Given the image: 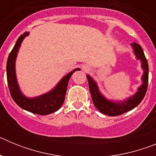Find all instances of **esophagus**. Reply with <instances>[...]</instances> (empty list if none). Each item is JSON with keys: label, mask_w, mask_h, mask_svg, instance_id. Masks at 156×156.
I'll list each match as a JSON object with an SVG mask.
<instances>
[{"label": "esophagus", "mask_w": 156, "mask_h": 156, "mask_svg": "<svg viewBox=\"0 0 156 156\" xmlns=\"http://www.w3.org/2000/svg\"><path fill=\"white\" fill-rule=\"evenodd\" d=\"M89 67H88L87 66V65H83V66H82V69L83 70V71H88V70H89Z\"/></svg>", "instance_id": "esophagus-1"}]
</instances>
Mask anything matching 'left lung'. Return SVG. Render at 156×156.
<instances>
[{
  "label": "left lung",
  "mask_w": 156,
  "mask_h": 156,
  "mask_svg": "<svg viewBox=\"0 0 156 156\" xmlns=\"http://www.w3.org/2000/svg\"><path fill=\"white\" fill-rule=\"evenodd\" d=\"M131 46L133 47V52L137 58L141 62V67L144 69V74L141 78L143 82L142 84L139 87L137 91L134 95L129 97L124 101H119V102H114L112 101L108 100L100 93L95 81L90 76L87 75L88 83H89V89L91 94L94 105L101 113L105 115H108L109 116H115V115H122L126 112L133 109L141 102L147 91L148 83V62L144 55L142 48L138 44L133 43V44H131Z\"/></svg>",
  "instance_id": "obj_1"
}]
</instances>
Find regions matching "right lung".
I'll list each match as a JSON object with an SVG mask.
<instances>
[{
    "mask_svg": "<svg viewBox=\"0 0 156 156\" xmlns=\"http://www.w3.org/2000/svg\"><path fill=\"white\" fill-rule=\"evenodd\" d=\"M28 35V32H26L18 38L13 49L8 55L6 66L8 88L10 90L11 96L19 107L37 115H48L61 108L64 102L70 77L74 72L80 70V69H76L65 76L53 90L44 94L33 98H29L24 96L19 89L16 79V59L17 53L19 52V48L21 46L23 39Z\"/></svg>",
    "mask_w": 156,
    "mask_h": 156,
    "instance_id": "right-lung-1",
    "label": "right lung"
}]
</instances>
